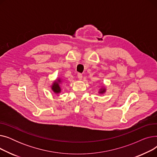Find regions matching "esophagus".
<instances>
[{
  "label": "esophagus",
  "instance_id": "34e87169",
  "mask_svg": "<svg viewBox=\"0 0 157 157\" xmlns=\"http://www.w3.org/2000/svg\"><path fill=\"white\" fill-rule=\"evenodd\" d=\"M78 77L79 79H81L82 78H83V75H82V74H81V73H78Z\"/></svg>",
  "mask_w": 157,
  "mask_h": 157
}]
</instances>
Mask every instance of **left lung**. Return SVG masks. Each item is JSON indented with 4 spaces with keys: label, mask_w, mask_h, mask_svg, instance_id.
<instances>
[{
    "label": "left lung",
    "mask_w": 157,
    "mask_h": 157,
    "mask_svg": "<svg viewBox=\"0 0 157 157\" xmlns=\"http://www.w3.org/2000/svg\"><path fill=\"white\" fill-rule=\"evenodd\" d=\"M105 92V90H101V92H100V93H104Z\"/></svg>",
    "instance_id": "8db88e82"
}]
</instances>
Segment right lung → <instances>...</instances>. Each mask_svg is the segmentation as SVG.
I'll return each mask as SVG.
<instances>
[{
  "label": "right lung",
  "instance_id": "obj_1",
  "mask_svg": "<svg viewBox=\"0 0 157 157\" xmlns=\"http://www.w3.org/2000/svg\"><path fill=\"white\" fill-rule=\"evenodd\" d=\"M59 82H60V80H58V81L55 82L53 83V86H52V90H53V92L58 94V93H60V88L59 86Z\"/></svg>",
  "mask_w": 157,
  "mask_h": 157
}]
</instances>
